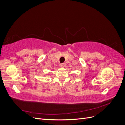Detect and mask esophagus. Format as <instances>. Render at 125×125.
Listing matches in <instances>:
<instances>
[{
    "mask_svg": "<svg viewBox=\"0 0 125 125\" xmlns=\"http://www.w3.org/2000/svg\"><path fill=\"white\" fill-rule=\"evenodd\" d=\"M60 66L62 68H64L66 66V63H62L60 64Z\"/></svg>",
    "mask_w": 125,
    "mask_h": 125,
    "instance_id": "obj_1",
    "label": "esophagus"
}]
</instances>
